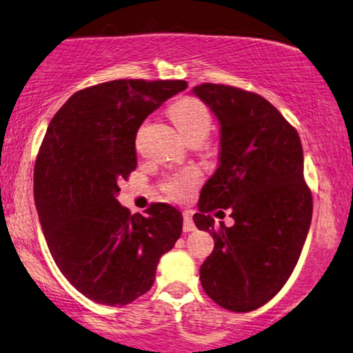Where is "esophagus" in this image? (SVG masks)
Segmentation results:
<instances>
[{
	"label": "esophagus",
	"instance_id": "1",
	"mask_svg": "<svg viewBox=\"0 0 353 353\" xmlns=\"http://www.w3.org/2000/svg\"><path fill=\"white\" fill-rule=\"evenodd\" d=\"M182 216H184V225H182L184 232H192V230L196 229V225H194L192 216H190V212H189V210H185V212L182 214Z\"/></svg>",
	"mask_w": 353,
	"mask_h": 353
}]
</instances>
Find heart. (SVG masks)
I'll use <instances>...</instances> for the list:
<instances>
[{"label":"heart","instance_id":"b5f03b06","mask_svg":"<svg viewBox=\"0 0 353 353\" xmlns=\"http://www.w3.org/2000/svg\"><path fill=\"white\" fill-rule=\"evenodd\" d=\"M169 112H171L177 131L185 141L192 139V137L204 139L209 134L212 121H210L208 108L199 99L185 98L177 101ZM197 181H199V174L196 171H182L165 182V192L174 199H185L196 188Z\"/></svg>","mask_w":353,"mask_h":353}]
</instances>
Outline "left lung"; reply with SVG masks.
Masks as SVG:
<instances>
[{"label":"left lung","instance_id":"left-lung-1","mask_svg":"<svg viewBox=\"0 0 353 353\" xmlns=\"http://www.w3.org/2000/svg\"><path fill=\"white\" fill-rule=\"evenodd\" d=\"M219 123V163L202 185L194 224L214 239L201 265L205 294L224 309L250 312L279 294L297 265L312 221L297 131L269 101L224 84L192 88ZM219 208L218 211L216 209ZM230 208L232 228L208 214Z\"/></svg>","mask_w":353,"mask_h":353}]
</instances>
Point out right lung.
Returning a JSON list of instances; mask_svg holds the SVG:
<instances>
[{"label": "right lung", "mask_w": 353, "mask_h": 353, "mask_svg": "<svg viewBox=\"0 0 353 353\" xmlns=\"http://www.w3.org/2000/svg\"><path fill=\"white\" fill-rule=\"evenodd\" d=\"M185 81L116 79L74 92L56 112L34 165V202L48 249L84 297L125 305L148 292L182 232L168 204L129 214L121 181L136 169V134Z\"/></svg>", "instance_id": "obj_1"}]
</instances>
